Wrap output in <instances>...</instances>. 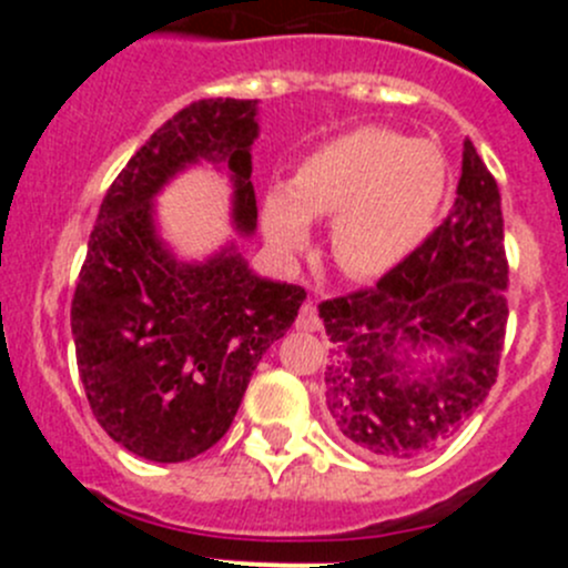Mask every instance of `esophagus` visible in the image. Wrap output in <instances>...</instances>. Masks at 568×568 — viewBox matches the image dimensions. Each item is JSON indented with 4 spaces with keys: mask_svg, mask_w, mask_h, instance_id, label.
Returning <instances> with one entry per match:
<instances>
[{
    "mask_svg": "<svg viewBox=\"0 0 568 568\" xmlns=\"http://www.w3.org/2000/svg\"><path fill=\"white\" fill-rule=\"evenodd\" d=\"M296 329H302V332L321 329V316H318V311H316V305H313V302L302 305L300 318H296Z\"/></svg>",
    "mask_w": 568,
    "mask_h": 568,
    "instance_id": "34e87169",
    "label": "esophagus"
}]
</instances>
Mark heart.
<instances>
[{
  "mask_svg": "<svg viewBox=\"0 0 568 568\" xmlns=\"http://www.w3.org/2000/svg\"><path fill=\"white\" fill-rule=\"evenodd\" d=\"M448 181L437 142L359 125L302 159L288 189L268 194L263 227L280 252H300L311 220L335 215L332 255L343 272L385 277L432 233Z\"/></svg>",
  "mask_w": 568,
  "mask_h": 568,
  "instance_id": "b5f03b06",
  "label": "heart"
}]
</instances>
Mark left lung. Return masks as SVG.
I'll use <instances>...</instances> for the list:
<instances>
[{
  "mask_svg": "<svg viewBox=\"0 0 568 568\" xmlns=\"http://www.w3.org/2000/svg\"><path fill=\"white\" fill-rule=\"evenodd\" d=\"M500 189L464 140L443 225L374 288L318 305L329 335L326 412L376 462H406L454 437L497 379L508 324ZM434 351L433 363L412 353Z\"/></svg>",
  "mask_w": 568,
  "mask_h": 568,
  "instance_id": "left-lung-1",
  "label": "left lung"
}]
</instances>
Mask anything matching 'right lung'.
Wrapping results in <instances>:
<instances>
[{
	"mask_svg": "<svg viewBox=\"0 0 568 568\" xmlns=\"http://www.w3.org/2000/svg\"><path fill=\"white\" fill-rule=\"evenodd\" d=\"M257 101L183 106L109 186L71 302L79 379L101 428L148 462H186L220 443L263 352L305 302L302 285L252 274L236 244L183 263L153 225V197L189 164H225L233 222L252 233Z\"/></svg>",
	"mask_w": 568,
	"mask_h": 568,
	"instance_id": "obj_1",
	"label": "right lung"
}]
</instances>
